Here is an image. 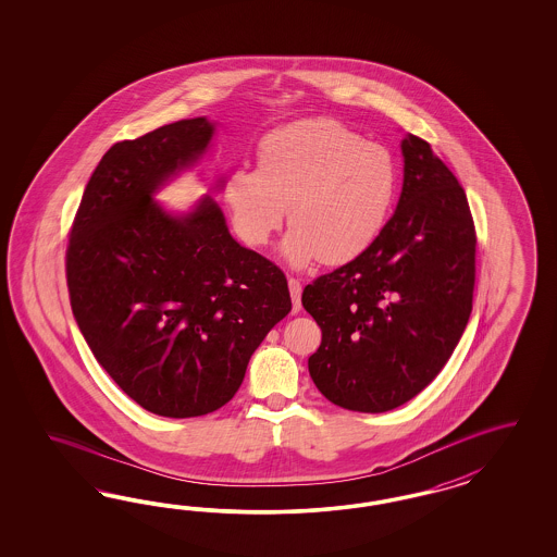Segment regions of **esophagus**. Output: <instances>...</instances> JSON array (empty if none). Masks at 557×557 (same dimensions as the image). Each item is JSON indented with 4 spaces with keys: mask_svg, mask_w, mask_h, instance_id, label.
Returning a JSON list of instances; mask_svg holds the SVG:
<instances>
[{
    "mask_svg": "<svg viewBox=\"0 0 557 557\" xmlns=\"http://www.w3.org/2000/svg\"><path fill=\"white\" fill-rule=\"evenodd\" d=\"M287 286H289V294H292L294 312H300V308H302V302H300V296H302V284H300V280L289 277V280H287Z\"/></svg>",
    "mask_w": 557,
    "mask_h": 557,
    "instance_id": "34e87169",
    "label": "esophagus"
}]
</instances>
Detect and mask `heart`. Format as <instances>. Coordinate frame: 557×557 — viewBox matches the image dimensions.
<instances>
[{"label":"heart","mask_w":557,"mask_h":557,"mask_svg":"<svg viewBox=\"0 0 557 557\" xmlns=\"http://www.w3.org/2000/svg\"><path fill=\"white\" fill-rule=\"evenodd\" d=\"M398 187L400 169L384 145L335 120H300L263 136L257 169L228 173L224 202L249 247L270 243L289 206L287 261L294 268L319 259L343 265L384 233Z\"/></svg>","instance_id":"obj_1"}]
</instances>
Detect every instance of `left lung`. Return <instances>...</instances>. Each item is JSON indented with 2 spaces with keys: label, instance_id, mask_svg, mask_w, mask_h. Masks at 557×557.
Wrapping results in <instances>:
<instances>
[{
  "label": "left lung",
  "instance_id": "obj_1",
  "mask_svg": "<svg viewBox=\"0 0 557 557\" xmlns=\"http://www.w3.org/2000/svg\"><path fill=\"white\" fill-rule=\"evenodd\" d=\"M398 208L370 251L304 287L321 326L308 371L333 405L386 412L426 388L472 312L475 226L463 187L421 136L403 140Z\"/></svg>",
  "mask_w": 557,
  "mask_h": 557
}]
</instances>
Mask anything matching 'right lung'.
<instances>
[{
	"label": "right lung",
	"instance_id": "add662e5",
	"mask_svg": "<svg viewBox=\"0 0 557 557\" xmlns=\"http://www.w3.org/2000/svg\"><path fill=\"white\" fill-rule=\"evenodd\" d=\"M214 126L180 120L101 157L69 231V300L85 341L152 414L226 405L292 310L284 271L236 243L214 200L171 216L152 191L208 147Z\"/></svg>",
	"mask_w": 557,
	"mask_h": 557
}]
</instances>
